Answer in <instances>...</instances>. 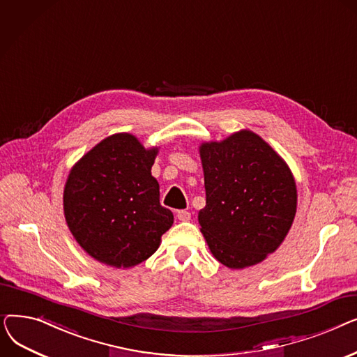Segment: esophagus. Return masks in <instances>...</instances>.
Here are the masks:
<instances>
[{
    "instance_id": "1",
    "label": "esophagus",
    "mask_w": 357,
    "mask_h": 357,
    "mask_svg": "<svg viewBox=\"0 0 357 357\" xmlns=\"http://www.w3.org/2000/svg\"><path fill=\"white\" fill-rule=\"evenodd\" d=\"M176 217L179 221H190L191 220V213L186 211V210H179L176 213Z\"/></svg>"
}]
</instances>
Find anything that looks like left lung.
Wrapping results in <instances>:
<instances>
[{
    "label": "left lung",
    "instance_id": "1",
    "mask_svg": "<svg viewBox=\"0 0 357 357\" xmlns=\"http://www.w3.org/2000/svg\"><path fill=\"white\" fill-rule=\"evenodd\" d=\"M205 207L201 231L215 259L230 269L259 264L288 234L296 186L287 163L252 131L199 147Z\"/></svg>",
    "mask_w": 357,
    "mask_h": 357
}]
</instances>
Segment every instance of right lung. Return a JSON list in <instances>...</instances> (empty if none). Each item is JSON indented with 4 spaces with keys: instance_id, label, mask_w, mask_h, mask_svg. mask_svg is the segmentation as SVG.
Masks as SVG:
<instances>
[{
    "instance_id": "1",
    "label": "right lung",
    "mask_w": 357,
    "mask_h": 357,
    "mask_svg": "<svg viewBox=\"0 0 357 357\" xmlns=\"http://www.w3.org/2000/svg\"><path fill=\"white\" fill-rule=\"evenodd\" d=\"M158 149L131 135L109 136L73 166L65 192L68 227L93 259L130 268L152 256L174 214L160 205L152 176Z\"/></svg>"
}]
</instances>
